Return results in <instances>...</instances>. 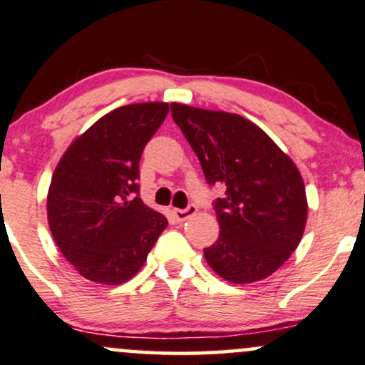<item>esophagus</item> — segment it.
<instances>
[{
    "instance_id": "esophagus-1",
    "label": "esophagus",
    "mask_w": 365,
    "mask_h": 365,
    "mask_svg": "<svg viewBox=\"0 0 365 365\" xmlns=\"http://www.w3.org/2000/svg\"><path fill=\"white\" fill-rule=\"evenodd\" d=\"M195 212H197V207H195L194 204L188 205L187 209H173V216H175V219H177L178 222L187 221V219L190 217V216H194Z\"/></svg>"
}]
</instances>
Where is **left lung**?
<instances>
[{
  "label": "left lung",
  "mask_w": 365,
  "mask_h": 365,
  "mask_svg": "<svg viewBox=\"0 0 365 365\" xmlns=\"http://www.w3.org/2000/svg\"><path fill=\"white\" fill-rule=\"evenodd\" d=\"M171 117L199 158L214 202L219 238L204 250L209 267L232 284L274 274L297 248L308 200L294 161L258 125L236 113L171 103Z\"/></svg>",
  "instance_id": "1"
}]
</instances>
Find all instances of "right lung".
I'll return each instance as SVG.
<instances>
[{
  "label": "right lung",
  "instance_id": "add662e5",
  "mask_svg": "<svg viewBox=\"0 0 365 365\" xmlns=\"http://www.w3.org/2000/svg\"><path fill=\"white\" fill-rule=\"evenodd\" d=\"M168 110L165 102L118 107L74 139L56 166L47 194L52 238L91 282L134 277L168 226L138 197L140 155Z\"/></svg>",
  "mask_w": 365,
  "mask_h": 365
}]
</instances>
